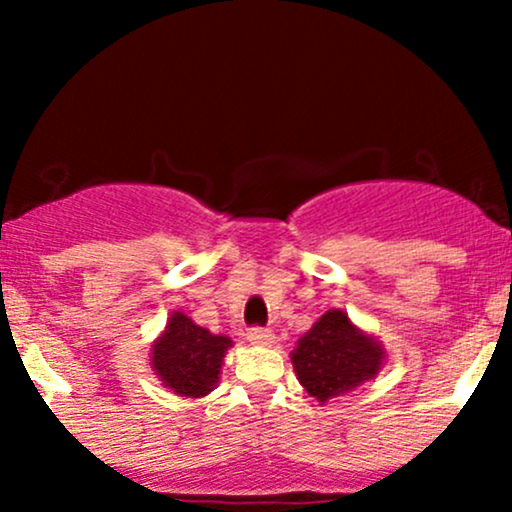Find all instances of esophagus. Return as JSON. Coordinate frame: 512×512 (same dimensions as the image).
I'll use <instances>...</instances> for the list:
<instances>
[{
	"mask_svg": "<svg viewBox=\"0 0 512 512\" xmlns=\"http://www.w3.org/2000/svg\"><path fill=\"white\" fill-rule=\"evenodd\" d=\"M272 339H274L272 330H264V327H250L248 330L250 344H272Z\"/></svg>",
	"mask_w": 512,
	"mask_h": 512,
	"instance_id": "1",
	"label": "esophagus"
}]
</instances>
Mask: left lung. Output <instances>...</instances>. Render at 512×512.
<instances>
[{"label": "left lung", "mask_w": 512, "mask_h": 512, "mask_svg": "<svg viewBox=\"0 0 512 512\" xmlns=\"http://www.w3.org/2000/svg\"><path fill=\"white\" fill-rule=\"evenodd\" d=\"M385 349L373 334L358 330L344 310H327L298 339L291 363L310 397L325 404L356 390L380 373Z\"/></svg>", "instance_id": "1"}]
</instances>
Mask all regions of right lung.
Wrapping results in <instances>:
<instances>
[{"label":"right lung","mask_w":512,"mask_h":512,"mask_svg":"<svg viewBox=\"0 0 512 512\" xmlns=\"http://www.w3.org/2000/svg\"><path fill=\"white\" fill-rule=\"evenodd\" d=\"M233 342L211 334L180 310L170 315L166 330L151 346V368L163 385L180 397H204L219 383L223 356Z\"/></svg>","instance_id":"right-lung-1"}]
</instances>
